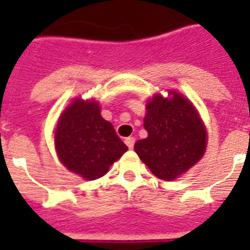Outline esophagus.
Instances as JSON below:
<instances>
[{
    "mask_svg": "<svg viewBox=\"0 0 250 250\" xmlns=\"http://www.w3.org/2000/svg\"><path fill=\"white\" fill-rule=\"evenodd\" d=\"M125 143L129 149H132L133 145H135V137H127V139L125 140Z\"/></svg>",
    "mask_w": 250,
    "mask_h": 250,
    "instance_id": "esophagus-1",
    "label": "esophagus"
}]
</instances>
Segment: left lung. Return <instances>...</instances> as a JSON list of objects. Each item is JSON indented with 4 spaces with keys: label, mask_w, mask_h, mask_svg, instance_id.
I'll use <instances>...</instances> for the list:
<instances>
[{
    "label": "left lung",
    "mask_w": 250,
    "mask_h": 250,
    "mask_svg": "<svg viewBox=\"0 0 250 250\" xmlns=\"http://www.w3.org/2000/svg\"><path fill=\"white\" fill-rule=\"evenodd\" d=\"M171 98L156 94L146 104L144 127L148 137L136 141L135 152L153 175L174 180L201 160L206 131L197 110L178 92Z\"/></svg>",
    "instance_id": "1"
}]
</instances>
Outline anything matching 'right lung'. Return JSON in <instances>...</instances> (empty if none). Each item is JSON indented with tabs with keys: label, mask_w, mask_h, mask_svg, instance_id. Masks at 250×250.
<instances>
[{
	"label": "right lung",
	"mask_w": 250,
	"mask_h": 250,
	"mask_svg": "<svg viewBox=\"0 0 250 250\" xmlns=\"http://www.w3.org/2000/svg\"><path fill=\"white\" fill-rule=\"evenodd\" d=\"M100 111L94 100L78 98L62 113L54 135L61 162L85 180L104 176L128 149Z\"/></svg>",
	"instance_id": "1"
}]
</instances>
